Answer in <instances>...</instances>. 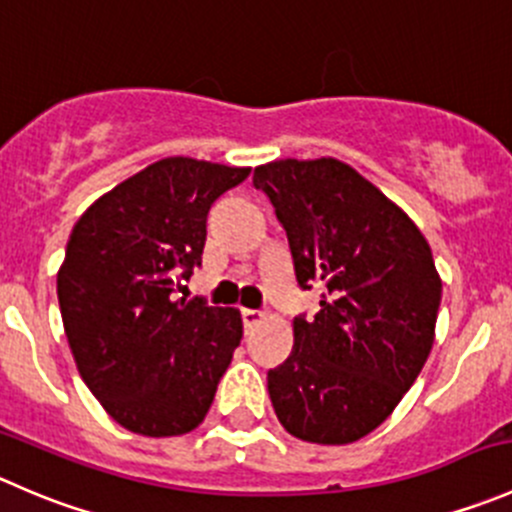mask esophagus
I'll return each mask as SVG.
<instances>
[{"label":"esophagus","mask_w":512,"mask_h":512,"mask_svg":"<svg viewBox=\"0 0 512 512\" xmlns=\"http://www.w3.org/2000/svg\"><path fill=\"white\" fill-rule=\"evenodd\" d=\"M263 318H266V316H263L261 311H254V308H244V311H241V321H244L246 331H249V328L258 326V323H261Z\"/></svg>","instance_id":"esophagus-1"}]
</instances>
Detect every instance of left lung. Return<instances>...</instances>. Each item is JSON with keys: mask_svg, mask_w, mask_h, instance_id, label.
<instances>
[{"mask_svg": "<svg viewBox=\"0 0 512 512\" xmlns=\"http://www.w3.org/2000/svg\"><path fill=\"white\" fill-rule=\"evenodd\" d=\"M286 229L298 286L326 288L321 311L293 318L291 356L268 371L281 426L346 445L396 411L435 341L440 283L426 236L353 166L278 159L254 169Z\"/></svg>", "mask_w": 512, "mask_h": 512, "instance_id": "left-lung-1", "label": "left lung"}]
</instances>
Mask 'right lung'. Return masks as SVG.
<instances>
[{
	"label": "right lung",
	"instance_id": "right-lung-1",
	"mask_svg": "<svg viewBox=\"0 0 512 512\" xmlns=\"http://www.w3.org/2000/svg\"><path fill=\"white\" fill-rule=\"evenodd\" d=\"M166 156L79 216L57 273L79 376L121 428L149 438L194 430L244 336L239 308L176 298L201 266L211 204L249 176Z\"/></svg>",
	"mask_w": 512,
	"mask_h": 512
}]
</instances>
